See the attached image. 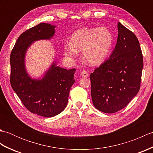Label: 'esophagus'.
Listing matches in <instances>:
<instances>
[{
    "label": "esophagus",
    "instance_id": "obj_1",
    "mask_svg": "<svg viewBox=\"0 0 153 153\" xmlns=\"http://www.w3.org/2000/svg\"><path fill=\"white\" fill-rule=\"evenodd\" d=\"M82 74V76L83 77H85V78H87V77H89V73L85 70H83L82 71V74Z\"/></svg>",
    "mask_w": 153,
    "mask_h": 153
}]
</instances>
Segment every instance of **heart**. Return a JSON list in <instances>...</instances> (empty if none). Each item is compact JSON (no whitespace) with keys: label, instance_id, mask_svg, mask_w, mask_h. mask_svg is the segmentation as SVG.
<instances>
[{"label":"heart","instance_id":"heart-1","mask_svg":"<svg viewBox=\"0 0 153 153\" xmlns=\"http://www.w3.org/2000/svg\"><path fill=\"white\" fill-rule=\"evenodd\" d=\"M113 43V35L107 27H83L71 35V43H65L64 54L74 58L78 55V51L82 50V57L86 62L99 64L108 56Z\"/></svg>","mask_w":153,"mask_h":153}]
</instances>
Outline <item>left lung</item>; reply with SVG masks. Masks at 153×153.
I'll return each instance as SVG.
<instances>
[{"label": "left lung", "instance_id": "1", "mask_svg": "<svg viewBox=\"0 0 153 153\" xmlns=\"http://www.w3.org/2000/svg\"><path fill=\"white\" fill-rule=\"evenodd\" d=\"M117 43L108 60L90 75L94 106L105 113L123 109L141 87L143 59L135 35L118 22Z\"/></svg>", "mask_w": 153, "mask_h": 153}]
</instances>
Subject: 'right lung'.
<instances>
[{"label":"right lung","mask_w":153,"mask_h":153,"mask_svg":"<svg viewBox=\"0 0 153 153\" xmlns=\"http://www.w3.org/2000/svg\"><path fill=\"white\" fill-rule=\"evenodd\" d=\"M54 27L41 23L22 33L10 58L12 88L29 111L47 118L58 115L66 107L70 88L75 82L76 69L66 70L54 63L43 79L35 80L25 71L24 57L33 41L50 39L55 33Z\"/></svg>","instance_id":"add662e5"}]
</instances>
